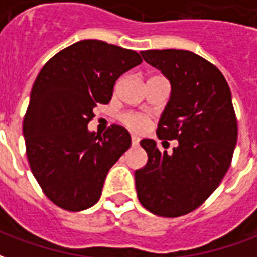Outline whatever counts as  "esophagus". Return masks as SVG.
I'll use <instances>...</instances> for the list:
<instances>
[{
	"mask_svg": "<svg viewBox=\"0 0 257 257\" xmlns=\"http://www.w3.org/2000/svg\"><path fill=\"white\" fill-rule=\"evenodd\" d=\"M132 146H139V138L136 135H132Z\"/></svg>",
	"mask_w": 257,
	"mask_h": 257,
	"instance_id": "34e87169",
	"label": "esophagus"
}]
</instances>
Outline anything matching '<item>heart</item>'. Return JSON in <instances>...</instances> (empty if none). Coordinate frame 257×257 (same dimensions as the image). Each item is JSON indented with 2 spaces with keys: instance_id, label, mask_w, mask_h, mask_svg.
<instances>
[{
  "instance_id": "b5f03b06",
  "label": "heart",
  "mask_w": 257,
  "mask_h": 257,
  "mask_svg": "<svg viewBox=\"0 0 257 257\" xmlns=\"http://www.w3.org/2000/svg\"><path fill=\"white\" fill-rule=\"evenodd\" d=\"M121 121L125 126H128L132 131H145L149 126V117L139 114V112H125L121 115Z\"/></svg>"
}]
</instances>
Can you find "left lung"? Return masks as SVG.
Segmentation results:
<instances>
[{
  "mask_svg": "<svg viewBox=\"0 0 257 257\" xmlns=\"http://www.w3.org/2000/svg\"><path fill=\"white\" fill-rule=\"evenodd\" d=\"M171 81L172 93L157 128L158 139L176 140L172 154L143 139L145 168L135 172L140 204L162 217L193 212L215 191L231 165L238 125L231 92L215 64L182 49L142 51ZM169 145V143H168Z\"/></svg>",
  "mask_w": 257,
  "mask_h": 257,
  "instance_id": "1",
  "label": "left lung"
}]
</instances>
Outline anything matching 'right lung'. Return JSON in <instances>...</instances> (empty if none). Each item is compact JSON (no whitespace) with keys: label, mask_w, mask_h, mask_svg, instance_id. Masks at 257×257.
Listing matches in <instances>:
<instances>
[{"label":"right lung","mask_w":257,"mask_h":257,"mask_svg":"<svg viewBox=\"0 0 257 257\" xmlns=\"http://www.w3.org/2000/svg\"><path fill=\"white\" fill-rule=\"evenodd\" d=\"M142 63L138 52L99 40L64 48L37 75L23 119L29 165L53 204L70 212L99 201L110 168L131 147V135L111 125L88 131L93 108L111 100L115 81Z\"/></svg>","instance_id":"obj_1"}]
</instances>
